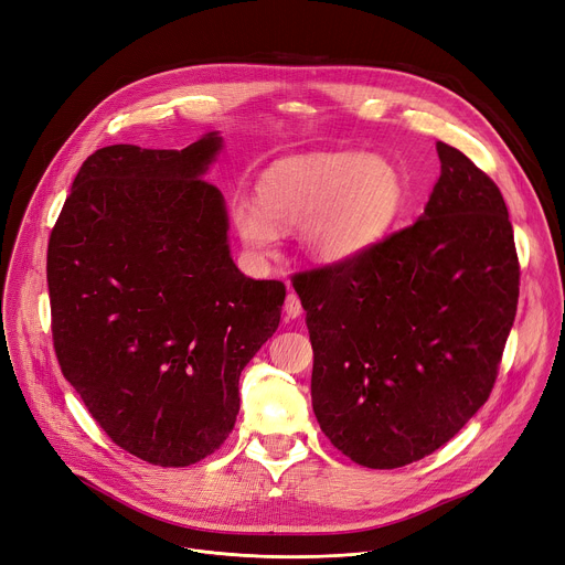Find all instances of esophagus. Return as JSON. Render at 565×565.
Listing matches in <instances>:
<instances>
[{"label": "esophagus", "mask_w": 565, "mask_h": 565, "mask_svg": "<svg viewBox=\"0 0 565 565\" xmlns=\"http://www.w3.org/2000/svg\"><path fill=\"white\" fill-rule=\"evenodd\" d=\"M284 311H286V316L288 318H299L301 316V301H299V297L295 295V292H288L286 295V306H284Z\"/></svg>", "instance_id": "1"}]
</instances>
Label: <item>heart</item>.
I'll return each instance as SVG.
<instances>
[{
    "label": "heart",
    "mask_w": 565,
    "mask_h": 565,
    "mask_svg": "<svg viewBox=\"0 0 565 565\" xmlns=\"http://www.w3.org/2000/svg\"><path fill=\"white\" fill-rule=\"evenodd\" d=\"M262 204L238 198L234 227L259 259L273 256L279 227H301L303 252L342 264L381 243L405 207L401 171L367 152H324L275 167L259 186Z\"/></svg>",
    "instance_id": "1"
}]
</instances>
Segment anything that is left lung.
Segmentation results:
<instances>
[{
    "label": "left lung",
    "mask_w": 565,
    "mask_h": 565,
    "mask_svg": "<svg viewBox=\"0 0 565 565\" xmlns=\"http://www.w3.org/2000/svg\"><path fill=\"white\" fill-rule=\"evenodd\" d=\"M424 216L349 262L297 273L313 344L311 398L351 461L398 469L487 403L516 318L521 266L507 204L465 152L437 141Z\"/></svg>",
    "instance_id": "8db88e82"
}]
</instances>
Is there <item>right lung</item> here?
Instances as JSON below:
<instances>
[{
	"label": "right lung",
	"mask_w": 565,
	"mask_h": 565,
	"mask_svg": "<svg viewBox=\"0 0 565 565\" xmlns=\"http://www.w3.org/2000/svg\"><path fill=\"white\" fill-rule=\"evenodd\" d=\"M221 143L210 132L182 150L98 148L49 236L63 376L117 446L158 467L221 448L238 376L286 299L281 281L232 262L223 193L202 180Z\"/></svg>",
	"instance_id": "1"
}]
</instances>
